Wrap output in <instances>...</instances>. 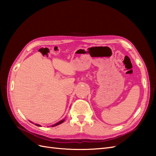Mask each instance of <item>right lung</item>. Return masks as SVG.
<instances>
[{
    "label": "right lung",
    "mask_w": 156,
    "mask_h": 156,
    "mask_svg": "<svg viewBox=\"0 0 156 156\" xmlns=\"http://www.w3.org/2000/svg\"><path fill=\"white\" fill-rule=\"evenodd\" d=\"M64 122V120H61V121H60V122H58V123H56V124H54V125H53L52 126V127H54V126H57V125H59V124H62V123H63V122ZM36 126H39V125H37V124H36Z\"/></svg>",
    "instance_id": "1"
}]
</instances>
